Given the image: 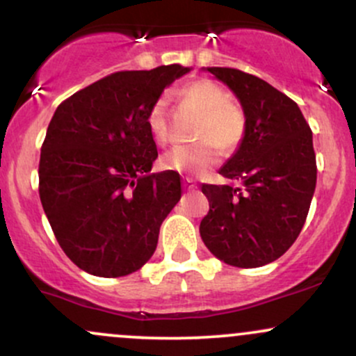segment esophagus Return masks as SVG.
Returning <instances> with one entry per match:
<instances>
[{
  "label": "esophagus",
  "mask_w": 356,
  "mask_h": 356,
  "mask_svg": "<svg viewBox=\"0 0 356 356\" xmlns=\"http://www.w3.org/2000/svg\"><path fill=\"white\" fill-rule=\"evenodd\" d=\"M184 187H186L187 191H194L195 189V184H194V181H192L191 177H186V179H184Z\"/></svg>",
  "instance_id": "esophagus-1"
}]
</instances>
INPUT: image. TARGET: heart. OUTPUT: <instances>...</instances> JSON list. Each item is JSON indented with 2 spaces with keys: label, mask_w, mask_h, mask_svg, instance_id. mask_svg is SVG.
Listing matches in <instances>:
<instances>
[{
  "label": "heart",
  "mask_w": 356,
  "mask_h": 356,
  "mask_svg": "<svg viewBox=\"0 0 356 356\" xmlns=\"http://www.w3.org/2000/svg\"><path fill=\"white\" fill-rule=\"evenodd\" d=\"M177 95L201 115L195 138L197 144L181 145L162 157L167 170L201 175L218 164L220 147L234 150L246 134V115L239 105L229 102V93L212 80H194L177 90ZM147 127L155 144L165 145L170 138L169 117L164 100H157L147 115Z\"/></svg>",
  "instance_id": "1"
}]
</instances>
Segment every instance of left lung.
Returning <instances> with one entry per match:
<instances>
[{
  "label": "left lung",
  "instance_id": "1",
  "mask_svg": "<svg viewBox=\"0 0 356 356\" xmlns=\"http://www.w3.org/2000/svg\"><path fill=\"white\" fill-rule=\"evenodd\" d=\"M239 100L246 134L219 169L238 187L202 184L209 212L199 232L218 259L259 268L283 256L301 232L314 187L313 134L284 93L236 68H204Z\"/></svg>",
  "mask_w": 356,
  "mask_h": 356
}]
</instances>
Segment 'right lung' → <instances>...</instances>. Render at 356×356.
<instances>
[{
	"label": "right lung",
	"mask_w": 356,
	"mask_h": 356,
	"mask_svg": "<svg viewBox=\"0 0 356 356\" xmlns=\"http://www.w3.org/2000/svg\"><path fill=\"white\" fill-rule=\"evenodd\" d=\"M189 67L117 72L53 113L40 155V199L61 249L85 273L120 277L154 254L181 201L174 170L150 174L157 145L147 115Z\"/></svg>",
	"instance_id": "1"
}]
</instances>
